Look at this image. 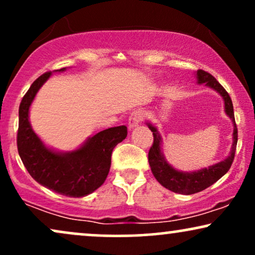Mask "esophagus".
<instances>
[{
    "label": "esophagus",
    "instance_id": "34e87169",
    "mask_svg": "<svg viewBox=\"0 0 255 255\" xmlns=\"http://www.w3.org/2000/svg\"><path fill=\"white\" fill-rule=\"evenodd\" d=\"M143 113L140 111H135L131 113L129 119H128V127H129V129H133V128L138 126V124L143 120Z\"/></svg>",
    "mask_w": 255,
    "mask_h": 255
}]
</instances>
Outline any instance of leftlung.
Returning a JSON list of instances; mask_svg holds the SVG:
<instances>
[{
  "label": "left lung",
  "instance_id": "8db88e82",
  "mask_svg": "<svg viewBox=\"0 0 255 255\" xmlns=\"http://www.w3.org/2000/svg\"><path fill=\"white\" fill-rule=\"evenodd\" d=\"M196 77H198V83H200V85L206 83V86L215 89L222 96L225 101V112L233 121V144H232L231 154L228 155L227 159L215 163L213 166H209L208 168H202L200 170H195V172H179L167 162L162 151H161V136L159 131L154 126L147 124L149 129L153 131L154 136L153 146L150 147L149 153H148V161H149L151 173L165 188L174 193L186 195L204 191L207 187L217 182L219 179L222 178L230 170L232 163H233L238 142V128L237 124H235L233 104H232L231 96L228 95L226 89L217 81V79L209 73L205 72V70L199 69L196 72Z\"/></svg>",
  "mask_w": 255,
  "mask_h": 255
}]
</instances>
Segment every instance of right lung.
<instances>
[{
    "mask_svg": "<svg viewBox=\"0 0 255 255\" xmlns=\"http://www.w3.org/2000/svg\"><path fill=\"white\" fill-rule=\"evenodd\" d=\"M61 68L57 72H63ZM50 72L42 74L33 82L18 108L17 149L31 178L59 194L81 198L98 189L107 178L112 151L127 136V127L119 126L99 131L79 149L59 153L46 147L34 133L29 122V107L49 79Z\"/></svg>",
    "mask_w": 255,
    "mask_h": 255,
    "instance_id": "1",
    "label": "right lung"
}]
</instances>
